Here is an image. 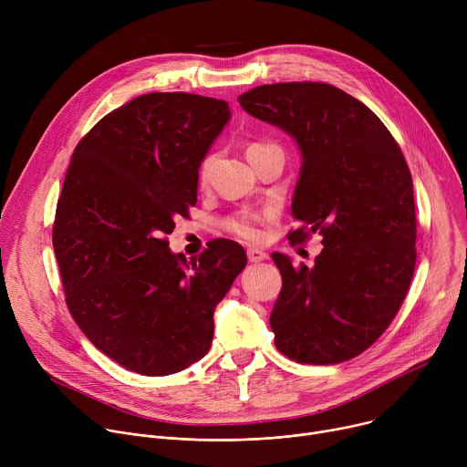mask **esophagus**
<instances>
[{"label":"esophagus","mask_w":467,"mask_h":467,"mask_svg":"<svg viewBox=\"0 0 467 467\" xmlns=\"http://www.w3.org/2000/svg\"><path fill=\"white\" fill-rule=\"evenodd\" d=\"M247 258H249V262L256 264V262H262V260L268 258V254H265V253H264V251H260V249L251 247V249H247Z\"/></svg>","instance_id":"obj_1"}]
</instances>
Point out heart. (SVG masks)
Instances as JSON below:
<instances>
[{
    "mask_svg": "<svg viewBox=\"0 0 467 467\" xmlns=\"http://www.w3.org/2000/svg\"><path fill=\"white\" fill-rule=\"evenodd\" d=\"M256 148H260V144H253V146H249V150H247V151L256 150ZM209 168H211V161H207V162L203 164L202 179H205V177H207ZM258 220H260V218H258V216H254V214H240V216H236V218L227 220V222H225V229H227L231 234H234L236 238H240V240H245V242H256V240L260 238Z\"/></svg>",
    "mask_w": 467,
    "mask_h": 467,
    "instance_id": "heart-1",
    "label": "heart"
}]
</instances>
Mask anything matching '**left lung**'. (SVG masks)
<instances>
[{
    "mask_svg": "<svg viewBox=\"0 0 467 467\" xmlns=\"http://www.w3.org/2000/svg\"><path fill=\"white\" fill-rule=\"evenodd\" d=\"M242 109L296 140L301 171L292 216L323 236L314 268L274 253L283 288L270 325L277 349L303 364H338L366 351L395 317L416 265L414 186L384 123L325 83L262 85Z\"/></svg>",
    "mask_w": 467,
    "mask_h": 467,
    "instance_id": "8db88e82",
    "label": "left lung"
}]
</instances>
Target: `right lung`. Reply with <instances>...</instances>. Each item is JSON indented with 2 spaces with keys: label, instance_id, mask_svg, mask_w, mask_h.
Listing matches in <instances>:
<instances>
[{
  "label": "right lung",
  "instance_id": "right-lung-1",
  "mask_svg": "<svg viewBox=\"0 0 467 467\" xmlns=\"http://www.w3.org/2000/svg\"><path fill=\"white\" fill-rule=\"evenodd\" d=\"M231 119L227 101L144 94L78 144L53 225L76 323L119 366L177 373L213 344L214 310L245 268L242 245L214 240L190 262L164 238L197 202L199 166Z\"/></svg>",
  "mask_w": 467,
  "mask_h": 467
}]
</instances>
